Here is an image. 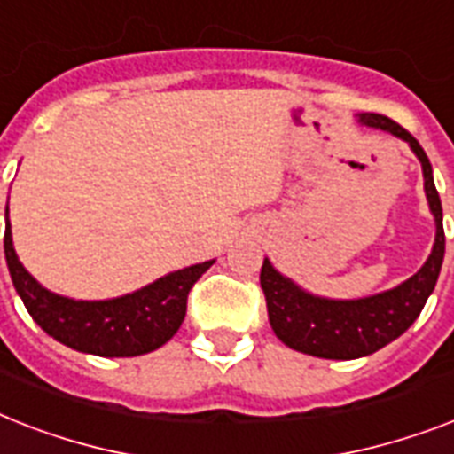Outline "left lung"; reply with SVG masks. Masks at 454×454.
Segmentation results:
<instances>
[{"label": "left lung", "mask_w": 454, "mask_h": 454, "mask_svg": "<svg viewBox=\"0 0 454 454\" xmlns=\"http://www.w3.org/2000/svg\"><path fill=\"white\" fill-rule=\"evenodd\" d=\"M360 122L408 141L410 148L419 157L424 171V191L436 219V242L427 263L410 280L394 290L381 292L374 297L353 299V301L313 297L309 292L299 290L292 280L280 276L270 266L269 259H263L259 280H262L263 297H266L270 327L285 346L316 356V358H363V356L380 351L381 346L391 344L422 313L443 266V207H441V198L434 184L429 157L422 145L417 144V138L394 120L377 115V113H363Z\"/></svg>", "instance_id": "8db88e82"}]
</instances>
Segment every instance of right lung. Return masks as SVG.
Segmentation results:
<instances>
[{
  "mask_svg": "<svg viewBox=\"0 0 454 454\" xmlns=\"http://www.w3.org/2000/svg\"><path fill=\"white\" fill-rule=\"evenodd\" d=\"M4 254L13 287L42 330L74 351L103 358H131L167 344L185 317L188 292L214 262L174 270L144 290L108 301H74L44 290L18 262L11 226L4 231Z\"/></svg>",
  "mask_w": 454,
  "mask_h": 454,
  "instance_id": "add662e5",
  "label": "right lung"
}]
</instances>
